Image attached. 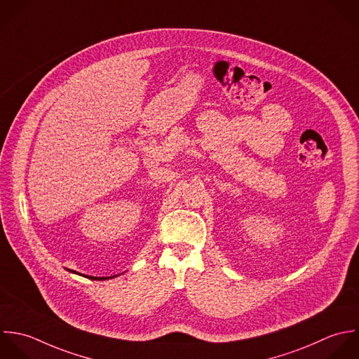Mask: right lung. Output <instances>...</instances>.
<instances>
[{
  "label": "right lung",
  "mask_w": 359,
  "mask_h": 359,
  "mask_svg": "<svg viewBox=\"0 0 359 359\" xmlns=\"http://www.w3.org/2000/svg\"><path fill=\"white\" fill-rule=\"evenodd\" d=\"M72 273H75V271H72ZM78 274V273H76ZM85 277V276H83ZM86 278H89V280H106V278H109V277H89V276H86ZM111 278V277H110Z\"/></svg>",
  "instance_id": "right-lung-1"
}]
</instances>
